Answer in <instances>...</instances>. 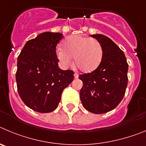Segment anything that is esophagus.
I'll return each mask as SVG.
<instances>
[{"mask_svg": "<svg viewBox=\"0 0 146 146\" xmlns=\"http://www.w3.org/2000/svg\"><path fill=\"white\" fill-rule=\"evenodd\" d=\"M74 78H78V75L77 74V73H74Z\"/></svg>", "mask_w": 146, "mask_h": 146, "instance_id": "34e87169", "label": "esophagus"}]
</instances>
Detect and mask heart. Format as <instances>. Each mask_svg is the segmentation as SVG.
Wrapping results in <instances>:
<instances>
[{"label":"heart","instance_id":"heart-1","mask_svg":"<svg viewBox=\"0 0 146 146\" xmlns=\"http://www.w3.org/2000/svg\"><path fill=\"white\" fill-rule=\"evenodd\" d=\"M63 45L64 48H57L56 54L61 65L65 68L71 65L72 57H74L76 66L84 73H90L100 65L103 48L97 39L73 35L65 39Z\"/></svg>","mask_w":146,"mask_h":146}]
</instances>
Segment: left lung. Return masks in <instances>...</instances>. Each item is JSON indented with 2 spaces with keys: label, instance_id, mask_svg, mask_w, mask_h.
<instances>
[{
  "label": "left lung",
  "instance_id": "left-lung-1",
  "mask_svg": "<svg viewBox=\"0 0 146 146\" xmlns=\"http://www.w3.org/2000/svg\"><path fill=\"white\" fill-rule=\"evenodd\" d=\"M103 48L100 65L94 71L80 75L83 87L80 98L89 112L100 114L109 112L120 103L128 82V64L124 52L106 35H91Z\"/></svg>",
  "mask_w": 146,
  "mask_h": 146
}]
</instances>
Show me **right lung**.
Returning <instances> with one entry per match:
<instances>
[{
  "instance_id": "right-lung-1",
  "label": "right lung",
  "mask_w": 146,
  "mask_h": 146,
  "mask_svg": "<svg viewBox=\"0 0 146 146\" xmlns=\"http://www.w3.org/2000/svg\"><path fill=\"white\" fill-rule=\"evenodd\" d=\"M62 37L60 33L39 34L26 43L17 58L18 93L25 104L37 112L54 111L63 89L74 78V72L58 67L56 46Z\"/></svg>"
}]
</instances>
